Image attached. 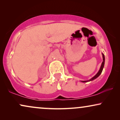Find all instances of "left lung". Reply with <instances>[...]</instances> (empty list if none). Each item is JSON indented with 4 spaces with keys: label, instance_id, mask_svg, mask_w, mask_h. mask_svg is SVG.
Listing matches in <instances>:
<instances>
[{
    "label": "left lung",
    "instance_id": "obj_1",
    "mask_svg": "<svg viewBox=\"0 0 120 120\" xmlns=\"http://www.w3.org/2000/svg\"><path fill=\"white\" fill-rule=\"evenodd\" d=\"M103 55V61L102 62V63H101V68H100V69L99 70V71L98 72V73L97 74L95 75V76L94 77H93L90 80H88V81H82V82H86L87 81H92V80H94L95 79H96L97 78H98V76H99L100 75H101V72H102L103 71V67H104V62H105V57H104V54H102Z\"/></svg>",
    "mask_w": 120,
    "mask_h": 120
}]
</instances>
